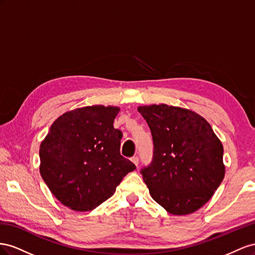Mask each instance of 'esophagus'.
I'll return each mask as SVG.
<instances>
[{"label": "esophagus", "mask_w": 255, "mask_h": 255, "mask_svg": "<svg viewBox=\"0 0 255 255\" xmlns=\"http://www.w3.org/2000/svg\"><path fill=\"white\" fill-rule=\"evenodd\" d=\"M131 161L137 166V164H139V157H136V156L132 157V158H131Z\"/></svg>", "instance_id": "esophagus-1"}]
</instances>
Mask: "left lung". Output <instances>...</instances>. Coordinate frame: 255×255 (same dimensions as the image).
Masks as SVG:
<instances>
[{
	"label": "left lung",
	"mask_w": 255,
	"mask_h": 255,
	"mask_svg": "<svg viewBox=\"0 0 255 255\" xmlns=\"http://www.w3.org/2000/svg\"><path fill=\"white\" fill-rule=\"evenodd\" d=\"M154 142V155L141 174L151 198L166 212H196L222 183L223 146L212 126L188 109L168 105L137 108Z\"/></svg>",
	"instance_id": "obj_1"
}]
</instances>
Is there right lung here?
Segmentation results:
<instances>
[{
    "mask_svg": "<svg viewBox=\"0 0 255 255\" xmlns=\"http://www.w3.org/2000/svg\"><path fill=\"white\" fill-rule=\"evenodd\" d=\"M119 107L78 108L61 115L40 144L39 172L63 205L87 212L111 198L135 169L121 152L122 131L113 126Z\"/></svg>",
    "mask_w": 255,
    "mask_h": 255,
    "instance_id": "add662e5",
    "label": "right lung"
}]
</instances>
